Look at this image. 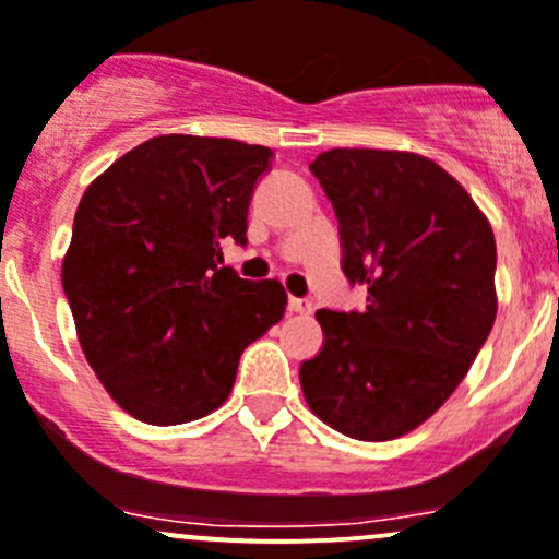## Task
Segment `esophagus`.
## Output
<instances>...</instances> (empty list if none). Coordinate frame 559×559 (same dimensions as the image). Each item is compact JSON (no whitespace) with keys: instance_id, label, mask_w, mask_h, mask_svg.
<instances>
[{"instance_id":"34e87169","label":"esophagus","mask_w":559,"mask_h":559,"mask_svg":"<svg viewBox=\"0 0 559 559\" xmlns=\"http://www.w3.org/2000/svg\"><path fill=\"white\" fill-rule=\"evenodd\" d=\"M289 311L292 313H311L313 302L308 297H289Z\"/></svg>"}]
</instances>
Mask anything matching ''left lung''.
<instances>
[{
	"mask_svg": "<svg viewBox=\"0 0 559 559\" xmlns=\"http://www.w3.org/2000/svg\"><path fill=\"white\" fill-rule=\"evenodd\" d=\"M338 218L341 270L360 311H317L322 349L300 362L319 420L382 442L435 415L497 317V246L469 193L429 158L330 150L311 164Z\"/></svg>",
	"mask_w": 559,
	"mask_h": 559,
	"instance_id": "obj_1",
	"label": "left lung"
}]
</instances>
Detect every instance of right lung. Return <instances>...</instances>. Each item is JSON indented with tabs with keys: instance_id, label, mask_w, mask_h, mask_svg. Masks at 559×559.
<instances>
[{
	"instance_id": "add662e5",
	"label": "right lung",
	"mask_w": 559,
	"mask_h": 559,
	"mask_svg": "<svg viewBox=\"0 0 559 559\" xmlns=\"http://www.w3.org/2000/svg\"><path fill=\"white\" fill-rule=\"evenodd\" d=\"M270 169L259 144L158 135L81 197L62 289L92 371L135 420L218 409L246 346L284 317L278 281L221 267L224 242H248V204Z\"/></svg>"
}]
</instances>
